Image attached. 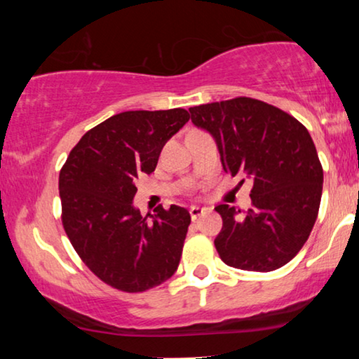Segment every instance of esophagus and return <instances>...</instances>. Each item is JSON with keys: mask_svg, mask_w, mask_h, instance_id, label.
<instances>
[{"mask_svg": "<svg viewBox=\"0 0 359 359\" xmlns=\"http://www.w3.org/2000/svg\"><path fill=\"white\" fill-rule=\"evenodd\" d=\"M205 208H199V205H191L189 208V214H191V219L193 220H196V219H199L201 215L203 214H205Z\"/></svg>", "mask_w": 359, "mask_h": 359, "instance_id": "1", "label": "esophagus"}]
</instances>
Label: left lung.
<instances>
[{"label": "left lung", "instance_id": "8db88e82", "mask_svg": "<svg viewBox=\"0 0 359 359\" xmlns=\"http://www.w3.org/2000/svg\"><path fill=\"white\" fill-rule=\"evenodd\" d=\"M212 135L225 173L253 181L252 208L219 204L215 248L229 266L274 271L307 242L320 208L323 170L309 130L278 107L252 97L189 107ZM245 180H242L243 183Z\"/></svg>", "mask_w": 359, "mask_h": 359}]
</instances>
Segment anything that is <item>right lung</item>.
I'll use <instances>...</instances> for the list:
<instances>
[{
	"label": "right lung",
	"instance_id": "right-lung-1",
	"mask_svg": "<svg viewBox=\"0 0 359 359\" xmlns=\"http://www.w3.org/2000/svg\"><path fill=\"white\" fill-rule=\"evenodd\" d=\"M189 121L186 109L126 111L93 127L60 171L62 222L83 263L126 292L158 286L178 269L191 224L184 208L142 217L135 181L150 175L163 145Z\"/></svg>",
	"mask_w": 359,
	"mask_h": 359
}]
</instances>
